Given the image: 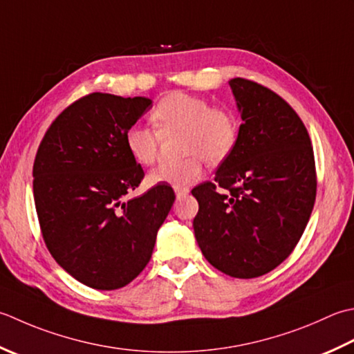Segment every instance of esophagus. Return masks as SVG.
Segmentation results:
<instances>
[{"label":"esophagus","instance_id":"obj_1","mask_svg":"<svg viewBox=\"0 0 354 354\" xmlns=\"http://www.w3.org/2000/svg\"><path fill=\"white\" fill-rule=\"evenodd\" d=\"M175 193H176V198L181 199V198H185L187 195H189V189H187V187H176Z\"/></svg>","mask_w":354,"mask_h":354}]
</instances>
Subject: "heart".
Instances as JSON below:
<instances>
[{
    "label": "heart",
    "mask_w": 354,
    "mask_h": 354,
    "mask_svg": "<svg viewBox=\"0 0 354 354\" xmlns=\"http://www.w3.org/2000/svg\"><path fill=\"white\" fill-rule=\"evenodd\" d=\"M155 127L167 133L181 130L179 150L187 153L176 161H165L150 173V183L183 187L203 176L205 159L221 162L236 147L239 122L230 109L212 106L196 95L171 92L158 101L150 113ZM126 149L133 161L141 165L155 162L158 135L147 126H130L124 135Z\"/></svg>",
    "instance_id": "b5f03b06"
}]
</instances>
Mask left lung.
Here are the masks:
<instances>
[{
	"label": "left lung",
	"mask_w": 354,
	"mask_h": 354,
	"mask_svg": "<svg viewBox=\"0 0 354 354\" xmlns=\"http://www.w3.org/2000/svg\"><path fill=\"white\" fill-rule=\"evenodd\" d=\"M242 124L213 183L192 190L193 228L210 264L232 278L272 272L299 242L316 199L308 131L290 104L258 82L230 81Z\"/></svg>",
	"instance_id": "1"
}]
</instances>
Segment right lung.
Listing matches in <instances>:
<instances>
[{
    "mask_svg": "<svg viewBox=\"0 0 354 354\" xmlns=\"http://www.w3.org/2000/svg\"><path fill=\"white\" fill-rule=\"evenodd\" d=\"M150 107L144 96H82L55 118L35 156L41 234L53 259L87 287L116 290L133 281L175 203L169 184L127 198L144 170L124 135Z\"/></svg>",
    "mask_w": 354,
    "mask_h": 354,
    "instance_id": "obj_1",
    "label": "right lung"
}]
</instances>
